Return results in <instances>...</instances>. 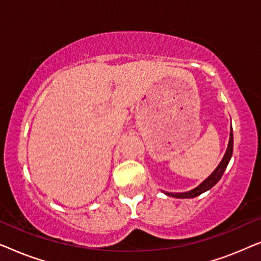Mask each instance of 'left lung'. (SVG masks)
Returning a JSON list of instances; mask_svg holds the SVG:
<instances>
[{
  "label": "left lung",
  "instance_id": "obj_1",
  "mask_svg": "<svg viewBox=\"0 0 261 261\" xmlns=\"http://www.w3.org/2000/svg\"><path fill=\"white\" fill-rule=\"evenodd\" d=\"M231 154H233V130L230 129V137H229V144H228L226 154H224L223 159L221 160V163L219 164V166L216 167V170L210 174V176L206 178V179L203 181L202 184H199L197 188L192 189L191 191L188 192H180V194H173V192H165L167 196H172V197L176 198H192L196 197V196L203 194V192L208 191L209 189H212L214 185H215L217 181L221 179V177L223 176L224 170L229 163V160L231 158Z\"/></svg>",
  "mask_w": 261,
  "mask_h": 261
}]
</instances>
